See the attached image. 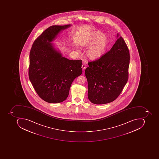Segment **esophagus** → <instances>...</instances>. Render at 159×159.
I'll return each mask as SVG.
<instances>
[{"instance_id":"esophagus-1","label":"esophagus","mask_w":159,"mask_h":159,"mask_svg":"<svg viewBox=\"0 0 159 159\" xmlns=\"http://www.w3.org/2000/svg\"><path fill=\"white\" fill-rule=\"evenodd\" d=\"M85 66H86V65H85V62H84V63H83V64H82V69H83V70L85 69Z\"/></svg>"}]
</instances>
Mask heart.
<instances>
[{
    "label": "heart",
    "mask_w": 159,
    "mask_h": 159,
    "mask_svg": "<svg viewBox=\"0 0 159 159\" xmlns=\"http://www.w3.org/2000/svg\"><path fill=\"white\" fill-rule=\"evenodd\" d=\"M108 38L105 34H101L99 31L93 32L83 42L82 46L90 47L87 50L86 54L88 58L92 60L98 59L104 54L107 47Z\"/></svg>",
    "instance_id": "obj_1"
}]
</instances>
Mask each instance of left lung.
<instances>
[{
  "label": "left lung",
  "instance_id": "obj_1",
  "mask_svg": "<svg viewBox=\"0 0 159 159\" xmlns=\"http://www.w3.org/2000/svg\"><path fill=\"white\" fill-rule=\"evenodd\" d=\"M129 61L128 46L120 36L110 51L98 59L88 62L85 75L88 98L92 103L107 104L118 98L128 82Z\"/></svg>",
  "mask_w": 159,
  "mask_h": 159
}]
</instances>
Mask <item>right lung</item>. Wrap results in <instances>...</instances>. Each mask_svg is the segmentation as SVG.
Wrapping results in <instances>:
<instances>
[{"instance_id":"right-lung-1","label":"right lung","mask_w":159,"mask_h":159,"mask_svg":"<svg viewBox=\"0 0 159 159\" xmlns=\"http://www.w3.org/2000/svg\"><path fill=\"white\" fill-rule=\"evenodd\" d=\"M71 25H53L45 30L32 44L29 76L38 96L46 102L58 103L67 98L75 78L82 74V61L62 57L51 42Z\"/></svg>"}]
</instances>
